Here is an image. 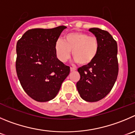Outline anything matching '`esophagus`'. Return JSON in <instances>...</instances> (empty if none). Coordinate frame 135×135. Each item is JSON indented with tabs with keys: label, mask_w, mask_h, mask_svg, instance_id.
Here are the masks:
<instances>
[{
	"label": "esophagus",
	"mask_w": 135,
	"mask_h": 135,
	"mask_svg": "<svg viewBox=\"0 0 135 135\" xmlns=\"http://www.w3.org/2000/svg\"><path fill=\"white\" fill-rule=\"evenodd\" d=\"M76 70V69L74 68H70V71H74Z\"/></svg>",
	"instance_id": "obj_1"
}]
</instances>
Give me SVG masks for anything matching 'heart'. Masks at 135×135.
<instances>
[{
	"instance_id": "1",
	"label": "heart",
	"mask_w": 135,
	"mask_h": 135,
	"mask_svg": "<svg viewBox=\"0 0 135 135\" xmlns=\"http://www.w3.org/2000/svg\"><path fill=\"white\" fill-rule=\"evenodd\" d=\"M99 50L98 38L81 32H74L65 34L63 41L57 40L55 44L56 54L60 61H66L72 52L75 61L81 66L91 64L97 57Z\"/></svg>"
}]
</instances>
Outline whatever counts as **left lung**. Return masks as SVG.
<instances>
[{"label": "left lung", "mask_w": 135, "mask_h": 135, "mask_svg": "<svg viewBox=\"0 0 135 135\" xmlns=\"http://www.w3.org/2000/svg\"><path fill=\"white\" fill-rule=\"evenodd\" d=\"M89 31L98 38L99 50L91 64L78 68L80 79L76 87L83 100L96 102L111 91L117 78V44L107 31L98 28Z\"/></svg>", "instance_id": "1"}]
</instances>
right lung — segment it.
I'll use <instances>...</instances> for the list:
<instances>
[{
    "mask_svg": "<svg viewBox=\"0 0 135 135\" xmlns=\"http://www.w3.org/2000/svg\"><path fill=\"white\" fill-rule=\"evenodd\" d=\"M66 28L28 30L17 42L16 74L24 91L35 101L53 99L70 74V67L57 59L55 52V44Z\"/></svg>",
    "mask_w": 135,
    "mask_h": 135,
    "instance_id": "add662e5",
    "label": "right lung"
}]
</instances>
